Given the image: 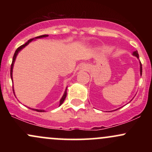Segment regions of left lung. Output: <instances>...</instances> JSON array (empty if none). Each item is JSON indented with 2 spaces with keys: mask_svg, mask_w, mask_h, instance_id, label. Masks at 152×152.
<instances>
[{
  "mask_svg": "<svg viewBox=\"0 0 152 152\" xmlns=\"http://www.w3.org/2000/svg\"><path fill=\"white\" fill-rule=\"evenodd\" d=\"M133 55L134 56L137 57V58H139V54H138L137 50H136V51L133 52ZM140 74H141V76H142V64H141V62H140Z\"/></svg>",
  "mask_w": 152,
  "mask_h": 152,
  "instance_id": "8db88e82",
  "label": "left lung"
}]
</instances>
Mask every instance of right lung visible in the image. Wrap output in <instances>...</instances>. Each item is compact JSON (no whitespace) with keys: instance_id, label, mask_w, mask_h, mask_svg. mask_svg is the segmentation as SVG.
<instances>
[{"instance_id":"right-lung-1","label":"right lung","mask_w":152,"mask_h":152,"mask_svg":"<svg viewBox=\"0 0 152 152\" xmlns=\"http://www.w3.org/2000/svg\"><path fill=\"white\" fill-rule=\"evenodd\" d=\"M48 35H42V36H37V37H36L35 38H41L48 37ZM35 38H31V39L28 40V41L27 42H26V43H25V44L22 45V46H20V47H18V48L16 49V50H15L14 55H13V61H12L11 66H10V77H11V79H12V80H13V76H13V75H12V74H13V64H14V62H15V58H16V56H17V55H18V52L20 51V50H21V49H23V48L24 47H26V46H27V45L29 43L31 42V41H33V40H34ZM66 89H67V88H66ZM66 91H65V92H64V95H63L62 98L61 99V100H60V104H59V106L61 105L63 103H64V100H65V99H66V95H67V92H66ZM13 93H14V89H13ZM14 94H15V93H14ZM31 109L34 110V111H38V112H43V111H45L44 110H38V109Z\"/></svg>"}]
</instances>
